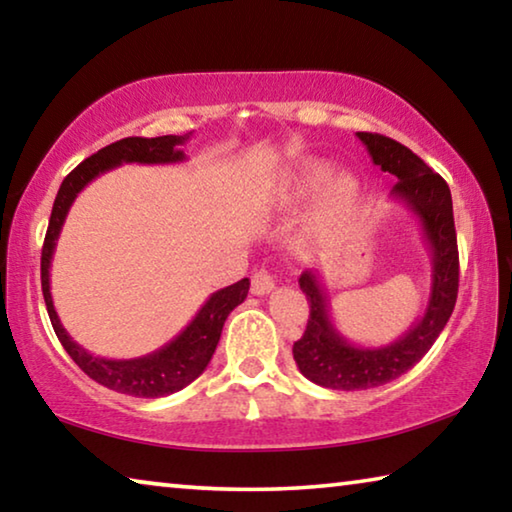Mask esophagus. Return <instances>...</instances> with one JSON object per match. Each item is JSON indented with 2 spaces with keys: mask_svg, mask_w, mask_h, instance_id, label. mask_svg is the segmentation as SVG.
<instances>
[{
  "mask_svg": "<svg viewBox=\"0 0 512 512\" xmlns=\"http://www.w3.org/2000/svg\"><path fill=\"white\" fill-rule=\"evenodd\" d=\"M253 293L255 296H266V293H271L275 289V277L271 271H266V268H262V271H257L253 275Z\"/></svg>",
  "mask_w": 512,
  "mask_h": 512,
  "instance_id": "obj_1",
  "label": "esophagus"
}]
</instances>
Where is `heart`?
<instances>
[{"label":"heart","instance_id":"heart-1","mask_svg":"<svg viewBox=\"0 0 512 512\" xmlns=\"http://www.w3.org/2000/svg\"><path fill=\"white\" fill-rule=\"evenodd\" d=\"M289 192L293 196H309L320 192V210L334 212L348 205L357 194V178L350 171H334L332 164L320 158H300L289 169Z\"/></svg>","mask_w":512,"mask_h":512}]
</instances>
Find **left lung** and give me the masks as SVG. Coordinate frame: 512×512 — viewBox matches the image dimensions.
<instances>
[{"mask_svg":"<svg viewBox=\"0 0 512 512\" xmlns=\"http://www.w3.org/2000/svg\"><path fill=\"white\" fill-rule=\"evenodd\" d=\"M357 137L368 149L372 162L397 178V185L391 189L393 201L404 205L420 221L431 255V291L424 314L400 339L381 348H366L350 343L336 329L318 271L307 268L300 275L298 284L309 300V320L302 339L293 343V359L309 381L334 391H366L411 370L445 329L458 293L454 207L447 183L411 149L391 137L377 133H357Z\"/></svg>","mask_w":512,"mask_h":512,"instance_id":"8db88e82","label":"left lung"}]
</instances>
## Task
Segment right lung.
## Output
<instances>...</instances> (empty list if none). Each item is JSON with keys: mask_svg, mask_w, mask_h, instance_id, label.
I'll return each mask as SVG.
<instances>
[{"mask_svg": "<svg viewBox=\"0 0 512 512\" xmlns=\"http://www.w3.org/2000/svg\"><path fill=\"white\" fill-rule=\"evenodd\" d=\"M189 135H162V137H126L115 144L106 146V149L90 155L83 160L60 185L54 210H51L45 246H42V262H40V277H42V296H45V305L49 311V320L54 325V332L58 341L63 343L69 357L74 359L85 375L90 379L99 381L101 386L110 388V391L133 395V397H164L171 393L183 391L185 386L201 375L207 368L212 354L219 345L221 329L225 318L230 311L239 307L246 300L250 280L244 277L237 284H230L221 291L212 293L205 300V305L198 309V314L192 318L183 332L176 339L162 345L160 350L144 357L135 359H106L97 357L76 343L67 329L60 323V318L54 309V300H51V259H54L56 241L63 230V223L67 219V212L72 203L76 201L85 187H88L94 178L110 169H117L119 164H176L185 160V151L180 146L187 144Z\"/></svg>", "mask_w": 512, "mask_h": 512, "instance_id": "obj_1", "label": "right lung"}]
</instances>
